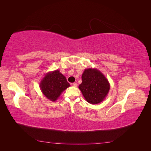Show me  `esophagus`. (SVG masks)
Returning <instances> with one entry per match:
<instances>
[{
    "label": "esophagus",
    "instance_id": "1",
    "mask_svg": "<svg viewBox=\"0 0 151 151\" xmlns=\"http://www.w3.org/2000/svg\"><path fill=\"white\" fill-rule=\"evenodd\" d=\"M72 86H74V87H77V84L76 83H72Z\"/></svg>",
    "mask_w": 151,
    "mask_h": 151
}]
</instances>
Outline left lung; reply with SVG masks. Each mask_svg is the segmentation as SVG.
<instances>
[{
	"instance_id": "8db88e82",
	"label": "left lung",
	"mask_w": 151,
	"mask_h": 151,
	"mask_svg": "<svg viewBox=\"0 0 151 151\" xmlns=\"http://www.w3.org/2000/svg\"><path fill=\"white\" fill-rule=\"evenodd\" d=\"M82 80L79 88L86 101L93 104L103 101L109 92L110 85L102 73L96 68H87L82 75Z\"/></svg>"
}]
</instances>
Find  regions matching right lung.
Listing matches in <instances>:
<instances>
[{
	"instance_id": "add662e5",
	"label": "right lung",
	"mask_w": 151,
	"mask_h": 151,
	"mask_svg": "<svg viewBox=\"0 0 151 151\" xmlns=\"http://www.w3.org/2000/svg\"><path fill=\"white\" fill-rule=\"evenodd\" d=\"M40 89L48 99L55 101L61 93L70 86L65 77L58 70L46 74L40 83Z\"/></svg>"
}]
</instances>
